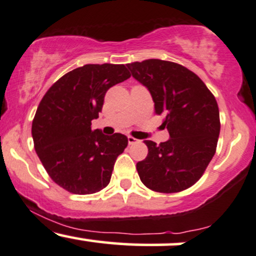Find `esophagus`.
I'll use <instances>...</instances> for the list:
<instances>
[{"instance_id": "obj_1", "label": "esophagus", "mask_w": 256, "mask_h": 256, "mask_svg": "<svg viewBox=\"0 0 256 256\" xmlns=\"http://www.w3.org/2000/svg\"><path fill=\"white\" fill-rule=\"evenodd\" d=\"M138 139H135V138H133V136H128V144L129 145H133V144H135V142H138Z\"/></svg>"}]
</instances>
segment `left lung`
<instances>
[{
    "mask_svg": "<svg viewBox=\"0 0 256 256\" xmlns=\"http://www.w3.org/2000/svg\"><path fill=\"white\" fill-rule=\"evenodd\" d=\"M148 88L154 112L163 115L170 139L146 140L148 154L136 164L141 182L158 193H178L200 180L217 148L220 120L217 100L196 74L178 63L145 60L128 63Z\"/></svg>",
    "mask_w": 256,
    "mask_h": 256,
    "instance_id": "left-lung-1",
    "label": "left lung"
}]
</instances>
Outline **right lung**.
<instances>
[{"instance_id":"1","label":"right lung","mask_w":256,"mask_h":256,"mask_svg":"<svg viewBox=\"0 0 256 256\" xmlns=\"http://www.w3.org/2000/svg\"><path fill=\"white\" fill-rule=\"evenodd\" d=\"M130 78L124 64H85L54 84L32 122L36 153L54 182L69 193L94 194L109 184L126 135L92 130L110 87Z\"/></svg>"}]
</instances>
